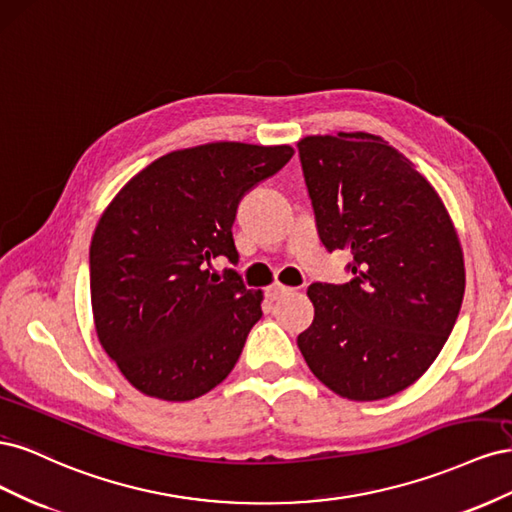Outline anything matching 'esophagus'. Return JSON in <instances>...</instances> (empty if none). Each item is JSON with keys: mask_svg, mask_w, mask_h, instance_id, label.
I'll use <instances>...</instances> for the list:
<instances>
[{"mask_svg": "<svg viewBox=\"0 0 512 512\" xmlns=\"http://www.w3.org/2000/svg\"><path fill=\"white\" fill-rule=\"evenodd\" d=\"M294 288H290V286H284V284H280V282H273L269 288H267V297L271 299V301H275V299H280V297H284V294H288V292H292Z\"/></svg>", "mask_w": 512, "mask_h": 512, "instance_id": "34e87169", "label": "esophagus"}]
</instances>
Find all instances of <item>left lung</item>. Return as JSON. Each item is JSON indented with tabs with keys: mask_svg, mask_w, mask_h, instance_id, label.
Returning a JSON list of instances; mask_svg holds the SVG:
<instances>
[{
	"mask_svg": "<svg viewBox=\"0 0 512 512\" xmlns=\"http://www.w3.org/2000/svg\"><path fill=\"white\" fill-rule=\"evenodd\" d=\"M299 156L322 243L354 256L350 282L307 288L314 322L299 350L333 393L391 397L425 374L455 327L466 290L455 224L382 136H305Z\"/></svg>",
	"mask_w": 512,
	"mask_h": 512,
	"instance_id": "obj_1",
	"label": "left lung"
}]
</instances>
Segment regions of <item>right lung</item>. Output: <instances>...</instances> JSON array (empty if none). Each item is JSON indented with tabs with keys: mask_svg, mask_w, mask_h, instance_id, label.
I'll list each match as a JSON object with an SVG mask.
<instances>
[{
	"mask_svg": "<svg viewBox=\"0 0 512 512\" xmlns=\"http://www.w3.org/2000/svg\"><path fill=\"white\" fill-rule=\"evenodd\" d=\"M292 153L235 141L170 151L104 209L89 250L91 312L104 352L134 389L190 401L235 367L262 316V290L209 267L218 256L237 262L239 200Z\"/></svg>",
	"mask_w": 512,
	"mask_h": 512,
	"instance_id": "1",
	"label": "right lung"
}]
</instances>
